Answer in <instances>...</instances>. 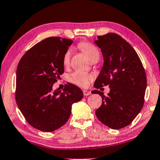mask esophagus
<instances>
[{
    "label": "esophagus",
    "mask_w": 160,
    "mask_h": 160,
    "mask_svg": "<svg viewBox=\"0 0 160 160\" xmlns=\"http://www.w3.org/2000/svg\"><path fill=\"white\" fill-rule=\"evenodd\" d=\"M91 92L89 91H86V90H84L83 91L84 96H89V95H91Z\"/></svg>",
    "instance_id": "obj_1"
}]
</instances>
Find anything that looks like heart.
<instances>
[{
    "label": "heart",
    "mask_w": 160,
    "mask_h": 160,
    "mask_svg": "<svg viewBox=\"0 0 160 160\" xmlns=\"http://www.w3.org/2000/svg\"><path fill=\"white\" fill-rule=\"evenodd\" d=\"M78 48L87 56L91 62L97 61L99 58V52L98 48L94 45L87 42H82L78 45ZM71 51L68 49L66 51L63 57V64L64 67H68L70 61ZM93 79V76L88 73H84L75 71L69 75L68 81L70 83L81 88H85L89 84L90 82Z\"/></svg>",
    "instance_id": "1"
}]
</instances>
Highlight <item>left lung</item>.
<instances>
[{
  "label": "left lung",
  "mask_w": 160,
  "mask_h": 160,
  "mask_svg": "<svg viewBox=\"0 0 160 160\" xmlns=\"http://www.w3.org/2000/svg\"><path fill=\"white\" fill-rule=\"evenodd\" d=\"M97 39L94 42L102 51L104 63L93 86L99 89L108 85L110 92L105 96L98 90L92 91L102 99L96 115L107 127L121 129L130 124L143 108L146 73L136 51L121 36L109 33Z\"/></svg>",
  "instance_id": "8db88e82"
}]
</instances>
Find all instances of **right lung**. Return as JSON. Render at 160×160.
Here are the masks:
<instances>
[{
  "mask_svg": "<svg viewBox=\"0 0 160 160\" xmlns=\"http://www.w3.org/2000/svg\"><path fill=\"white\" fill-rule=\"evenodd\" d=\"M72 43L71 39L48 37L30 48L17 67L16 103L28 123L42 132L64 125L72 103L83 97L82 90L71 83L63 91L52 90L64 72L63 54Z\"/></svg>",
  "mask_w": 160,
  "mask_h": 160,
  "instance_id": "add662e5",
  "label": "right lung"
}]
</instances>
